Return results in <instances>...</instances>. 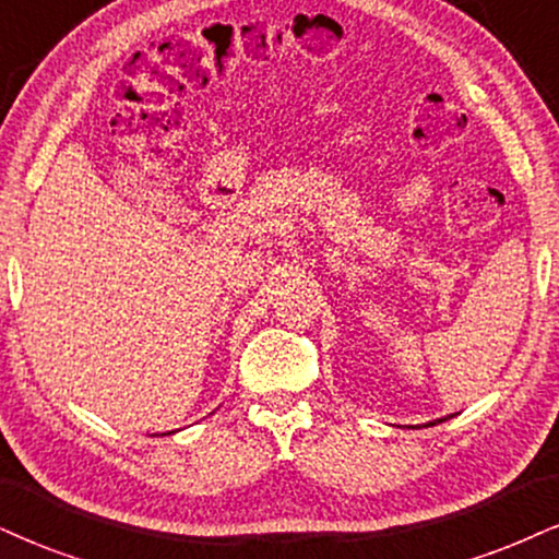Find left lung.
I'll return each instance as SVG.
<instances>
[{"instance_id": "obj_1", "label": "left lung", "mask_w": 559, "mask_h": 559, "mask_svg": "<svg viewBox=\"0 0 559 559\" xmlns=\"http://www.w3.org/2000/svg\"><path fill=\"white\" fill-rule=\"evenodd\" d=\"M448 417H453V415H448ZM448 417H440V419H432V423H425L423 427H432V425H438V423H445Z\"/></svg>"}]
</instances>
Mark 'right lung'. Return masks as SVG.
Here are the masks:
<instances>
[{"instance_id":"add662e5","label":"right lung","mask_w":559,"mask_h":559,"mask_svg":"<svg viewBox=\"0 0 559 559\" xmlns=\"http://www.w3.org/2000/svg\"><path fill=\"white\" fill-rule=\"evenodd\" d=\"M170 432H176V430H170ZM170 432H165V436H170Z\"/></svg>"}]
</instances>
